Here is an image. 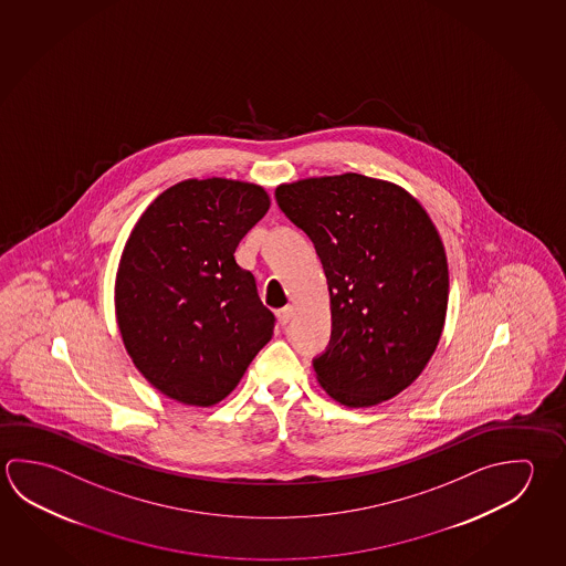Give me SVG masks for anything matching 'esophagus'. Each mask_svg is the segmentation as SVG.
<instances>
[{
  "label": "esophagus",
  "instance_id": "esophagus-1",
  "mask_svg": "<svg viewBox=\"0 0 566 566\" xmlns=\"http://www.w3.org/2000/svg\"><path fill=\"white\" fill-rule=\"evenodd\" d=\"M276 317H279L280 326H286L287 322L292 319V306L282 307L276 312Z\"/></svg>",
  "mask_w": 566,
  "mask_h": 566
}]
</instances>
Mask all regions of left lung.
<instances>
[{"instance_id":"8db88e82","label":"left lung","mask_w":566,"mask_h":566,"mask_svg":"<svg viewBox=\"0 0 566 566\" xmlns=\"http://www.w3.org/2000/svg\"><path fill=\"white\" fill-rule=\"evenodd\" d=\"M326 274L332 336L317 381L349 407L376 406L423 371L446 324L449 272L433 222L406 190L347 172L276 189Z\"/></svg>"}]
</instances>
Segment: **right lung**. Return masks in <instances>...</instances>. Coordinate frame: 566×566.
Returning <instances> with one entry per match:
<instances>
[{
  "label": "right lung",
  "mask_w": 566,
  "mask_h": 566,
  "mask_svg": "<svg viewBox=\"0 0 566 566\" xmlns=\"http://www.w3.org/2000/svg\"><path fill=\"white\" fill-rule=\"evenodd\" d=\"M269 207L256 185L185 180L130 232L115 284L120 336L140 374L180 403H219L272 337L276 317L234 260Z\"/></svg>",
  "instance_id": "right-lung-1"
}]
</instances>
